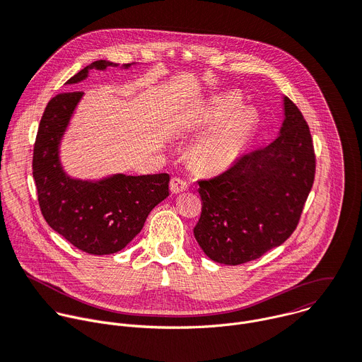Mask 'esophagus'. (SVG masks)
<instances>
[{"label":"esophagus","mask_w":362,"mask_h":362,"mask_svg":"<svg viewBox=\"0 0 362 362\" xmlns=\"http://www.w3.org/2000/svg\"><path fill=\"white\" fill-rule=\"evenodd\" d=\"M189 189V183L180 177H173L170 180V192L172 193H180Z\"/></svg>","instance_id":"34e87169"}]
</instances>
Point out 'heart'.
<instances>
[{
  "label": "heart",
  "mask_w": 362,
  "mask_h": 362,
  "mask_svg": "<svg viewBox=\"0 0 362 362\" xmlns=\"http://www.w3.org/2000/svg\"><path fill=\"white\" fill-rule=\"evenodd\" d=\"M239 103L229 94L215 95L203 109L194 129H208L224 123L199 140L192 151L193 162L206 170H219L233 163L253 133L255 117L249 110L239 109Z\"/></svg>",
  "instance_id": "b5f03b06"
}]
</instances>
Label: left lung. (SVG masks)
Returning a JSON list of instances; mask_svg holds the SVG:
<instances>
[{"instance_id":"obj_1","label":"left lung","mask_w":362,"mask_h":362,"mask_svg":"<svg viewBox=\"0 0 362 362\" xmlns=\"http://www.w3.org/2000/svg\"><path fill=\"white\" fill-rule=\"evenodd\" d=\"M276 139L222 175L199 182L202 215L193 233L212 261L240 265L282 245L295 230L315 176L309 127L288 97Z\"/></svg>"}]
</instances>
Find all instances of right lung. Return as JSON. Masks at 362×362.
Listing matches in <instances>:
<instances>
[{
	"instance_id": "right-lung-1",
	"label": "right lung",
	"mask_w": 362,
	"mask_h": 362,
	"mask_svg": "<svg viewBox=\"0 0 362 362\" xmlns=\"http://www.w3.org/2000/svg\"><path fill=\"white\" fill-rule=\"evenodd\" d=\"M107 67L119 64L93 62L66 84L81 83L90 70ZM83 95V91H70L48 101L34 144L33 177L41 214L51 229L83 252L110 255L127 246L154 206L169 196L170 177L166 173H116L95 180L69 176L60 160V144Z\"/></svg>"
}]
</instances>
